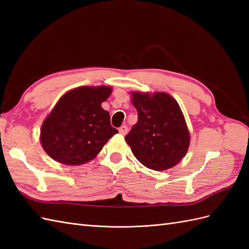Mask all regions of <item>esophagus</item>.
<instances>
[{"mask_svg":"<svg viewBox=\"0 0 249 249\" xmlns=\"http://www.w3.org/2000/svg\"><path fill=\"white\" fill-rule=\"evenodd\" d=\"M127 131H128V128H127V126H125V125L121 126L120 128H119V132H120V135H122V136H125V135L127 134Z\"/></svg>","mask_w":249,"mask_h":249,"instance_id":"34e87169","label":"esophagus"}]
</instances>
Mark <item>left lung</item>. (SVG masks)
<instances>
[{
	"instance_id": "left-lung-1",
	"label": "left lung",
	"mask_w": 249,
	"mask_h": 249,
	"mask_svg": "<svg viewBox=\"0 0 249 249\" xmlns=\"http://www.w3.org/2000/svg\"><path fill=\"white\" fill-rule=\"evenodd\" d=\"M138 122L125 141L135 157L154 171L177 165L187 155L190 132L181 108L166 92L131 91Z\"/></svg>"
}]
</instances>
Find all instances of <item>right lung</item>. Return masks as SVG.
Returning a JSON list of instances; mask_svg holds the SVG:
<instances>
[{"mask_svg": "<svg viewBox=\"0 0 249 249\" xmlns=\"http://www.w3.org/2000/svg\"><path fill=\"white\" fill-rule=\"evenodd\" d=\"M110 86H82L66 92L46 115L40 143L50 157L66 165L93 160L118 130L110 125L102 103L110 96Z\"/></svg>", "mask_w": 249, "mask_h": 249, "instance_id": "obj_1", "label": "right lung"}]
</instances>
